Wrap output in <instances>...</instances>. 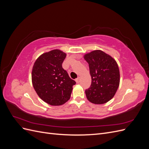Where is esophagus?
I'll return each mask as SVG.
<instances>
[{
    "label": "esophagus",
    "instance_id": "esophagus-1",
    "mask_svg": "<svg viewBox=\"0 0 149 149\" xmlns=\"http://www.w3.org/2000/svg\"><path fill=\"white\" fill-rule=\"evenodd\" d=\"M76 82L77 83H79L80 82V78L79 77H78V78L76 79Z\"/></svg>",
    "mask_w": 149,
    "mask_h": 149
}]
</instances>
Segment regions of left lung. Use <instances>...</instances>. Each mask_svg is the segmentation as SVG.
I'll use <instances>...</instances> for the list:
<instances>
[{"label": "left lung", "instance_id": "obj_1", "mask_svg": "<svg viewBox=\"0 0 149 149\" xmlns=\"http://www.w3.org/2000/svg\"><path fill=\"white\" fill-rule=\"evenodd\" d=\"M89 64L91 84L85 90L88 100L94 104H104L114 97L120 82L119 70L116 61L101 50L85 55Z\"/></svg>", "mask_w": 149, "mask_h": 149}]
</instances>
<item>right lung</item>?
I'll return each instance as SVG.
<instances>
[{
	"label": "right lung",
	"mask_w": 149,
	"mask_h": 149,
	"mask_svg": "<svg viewBox=\"0 0 149 149\" xmlns=\"http://www.w3.org/2000/svg\"><path fill=\"white\" fill-rule=\"evenodd\" d=\"M66 53L59 49L45 53L35 61L31 72L33 88L43 101L60 106L70 100L75 81L62 67Z\"/></svg>",
	"instance_id": "right-lung-1"
}]
</instances>
